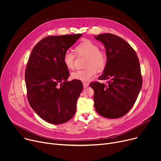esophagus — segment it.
I'll use <instances>...</instances> for the list:
<instances>
[{"instance_id":"obj_1","label":"esophagus","mask_w":161,"mask_h":161,"mask_svg":"<svg viewBox=\"0 0 161 161\" xmlns=\"http://www.w3.org/2000/svg\"><path fill=\"white\" fill-rule=\"evenodd\" d=\"M83 86L84 88H87L89 86V83L86 82H83Z\"/></svg>"}]
</instances>
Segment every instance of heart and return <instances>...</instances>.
Returning a JSON list of instances; mask_svg holds the SVG:
<instances>
[{
    "label": "heart",
    "instance_id": "1",
    "mask_svg": "<svg viewBox=\"0 0 161 161\" xmlns=\"http://www.w3.org/2000/svg\"><path fill=\"white\" fill-rule=\"evenodd\" d=\"M75 53L78 56L87 57L86 66L87 69L78 70L71 73L73 80L88 81L94 78L97 69L103 70L106 64V55L100 52L98 45L89 40H84L75 46ZM75 55L71 52H66L63 56V63L67 69H72L74 65Z\"/></svg>",
    "mask_w": 161,
    "mask_h": 161
}]
</instances>
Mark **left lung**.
Listing matches in <instances>:
<instances>
[{"label": "left lung", "instance_id": "left-lung-1", "mask_svg": "<svg viewBox=\"0 0 161 161\" xmlns=\"http://www.w3.org/2000/svg\"><path fill=\"white\" fill-rule=\"evenodd\" d=\"M95 38L104 44L107 62L100 80L90 83L94 90L95 108L98 114L116 119L127 114L142 86L139 59L134 49L119 36L106 33Z\"/></svg>", "mask_w": 161, "mask_h": 161}]
</instances>
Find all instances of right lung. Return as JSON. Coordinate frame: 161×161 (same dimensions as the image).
<instances>
[{
  "instance_id": "right-lung-1",
  "label": "right lung",
  "mask_w": 161,
  "mask_h": 161,
  "mask_svg": "<svg viewBox=\"0 0 161 161\" xmlns=\"http://www.w3.org/2000/svg\"><path fill=\"white\" fill-rule=\"evenodd\" d=\"M81 34L49 36L34 47L25 80L29 103L36 114L47 123L62 124L72 119L83 90L81 81H67L69 69L63 63L64 53Z\"/></svg>"
}]
</instances>
